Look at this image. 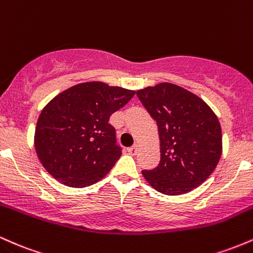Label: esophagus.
Returning a JSON list of instances; mask_svg holds the SVG:
<instances>
[{"instance_id":"1","label":"esophagus","mask_w":253,"mask_h":253,"mask_svg":"<svg viewBox=\"0 0 253 253\" xmlns=\"http://www.w3.org/2000/svg\"><path fill=\"white\" fill-rule=\"evenodd\" d=\"M127 153H129V154H131V155H135L136 153H137V146H132V147H129V148H127Z\"/></svg>"}]
</instances>
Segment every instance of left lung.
Listing matches in <instances>:
<instances>
[{
    "instance_id": "1",
    "label": "left lung",
    "mask_w": 253,
    "mask_h": 253,
    "mask_svg": "<svg viewBox=\"0 0 253 253\" xmlns=\"http://www.w3.org/2000/svg\"><path fill=\"white\" fill-rule=\"evenodd\" d=\"M136 94L157 121L160 138V163L142 174L161 194H188L208 179L221 158L216 115L200 96L169 82Z\"/></svg>"
}]
</instances>
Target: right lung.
Here are the masks:
<instances>
[{"instance_id":"add662e5","label":"right lung","mask_w":253,"mask_h":253,"mask_svg":"<svg viewBox=\"0 0 253 253\" xmlns=\"http://www.w3.org/2000/svg\"><path fill=\"white\" fill-rule=\"evenodd\" d=\"M134 94L93 81L55 96L36 126V152L45 169L70 188H86L105 177L122 155L110 117Z\"/></svg>"}]
</instances>
